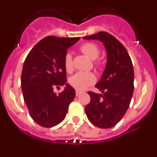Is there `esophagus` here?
<instances>
[{
    "label": "esophagus",
    "mask_w": 157,
    "mask_h": 157,
    "mask_svg": "<svg viewBox=\"0 0 157 157\" xmlns=\"http://www.w3.org/2000/svg\"><path fill=\"white\" fill-rule=\"evenodd\" d=\"M75 95H76V96L81 95V92H80V91H75Z\"/></svg>",
    "instance_id": "esophagus-1"
}]
</instances>
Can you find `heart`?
I'll return each mask as SVG.
<instances>
[{"label":"heart","mask_w":157,"mask_h":157,"mask_svg":"<svg viewBox=\"0 0 157 157\" xmlns=\"http://www.w3.org/2000/svg\"><path fill=\"white\" fill-rule=\"evenodd\" d=\"M81 52L89 58L90 59L94 60V64L96 66H99L100 63L96 60L98 58L100 53V48L95 43L93 42H86L80 47ZM63 67L68 73H71L73 71V59L70 52L65 53L63 57ZM95 75L91 72H78L74 75H72L69 79V83L74 88L77 90H84L90 85H92L95 82Z\"/></svg>","instance_id":"b5f03b06"}]
</instances>
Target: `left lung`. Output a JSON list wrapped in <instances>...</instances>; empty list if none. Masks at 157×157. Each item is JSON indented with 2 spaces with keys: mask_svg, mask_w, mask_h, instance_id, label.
I'll use <instances>...</instances> for the list:
<instances>
[{
  "mask_svg": "<svg viewBox=\"0 0 157 157\" xmlns=\"http://www.w3.org/2000/svg\"><path fill=\"white\" fill-rule=\"evenodd\" d=\"M84 39L100 40L107 51L105 70L95 85L102 94L88 92L91 100L85 112L94 126L110 128L121 120L132 99L134 88L132 60L124 46L109 33L100 31Z\"/></svg>",
  "mask_w": 157,
  "mask_h": 157,
  "instance_id": "8db88e82",
  "label": "left lung"
}]
</instances>
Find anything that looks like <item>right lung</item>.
Segmentation results:
<instances>
[{"mask_svg":"<svg viewBox=\"0 0 157 157\" xmlns=\"http://www.w3.org/2000/svg\"><path fill=\"white\" fill-rule=\"evenodd\" d=\"M80 37L63 38L53 36L40 40L30 50L24 63L21 88L24 100L33 120L43 128H52L65 118L75 91L66 84L63 57L68 48ZM66 85L59 94L53 88Z\"/></svg>","mask_w":157,"mask_h":157,"instance_id":"right-lung-1","label":"right lung"}]
</instances>
